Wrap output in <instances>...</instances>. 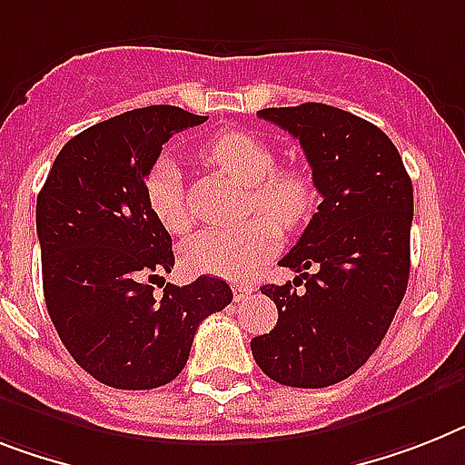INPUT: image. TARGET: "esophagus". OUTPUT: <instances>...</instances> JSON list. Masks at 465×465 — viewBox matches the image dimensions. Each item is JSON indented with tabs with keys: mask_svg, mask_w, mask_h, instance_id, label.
<instances>
[{
	"mask_svg": "<svg viewBox=\"0 0 465 465\" xmlns=\"http://www.w3.org/2000/svg\"><path fill=\"white\" fill-rule=\"evenodd\" d=\"M254 285L252 282H235L232 285V294H235V302H242V299H247L252 294Z\"/></svg>",
	"mask_w": 465,
	"mask_h": 465,
	"instance_id": "esophagus-1",
	"label": "esophagus"
}]
</instances>
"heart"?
Listing matches in <instances>:
<instances>
[{"instance_id":"heart-1","label":"heart","mask_w":465,"mask_h":465,"mask_svg":"<svg viewBox=\"0 0 465 465\" xmlns=\"http://www.w3.org/2000/svg\"><path fill=\"white\" fill-rule=\"evenodd\" d=\"M211 166L249 187V209L273 217L256 216L230 230H202L183 244V261L194 273L242 280L273 254L280 244V228L294 230L309 221L316 206V185L304 166H275L273 149L244 130H225L202 149ZM144 202L152 216L171 235L190 225L183 199L180 168L159 159L144 178Z\"/></svg>"}]
</instances>
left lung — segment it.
Masks as SVG:
<instances>
[{
	"mask_svg": "<svg viewBox=\"0 0 465 465\" xmlns=\"http://www.w3.org/2000/svg\"><path fill=\"white\" fill-rule=\"evenodd\" d=\"M259 118L297 137L323 199L280 259L297 278L261 287L278 323L252 340V354L280 385H335L371 359L404 299L411 178L392 140L349 111L309 102L261 109Z\"/></svg>",
	"mask_w": 465,
	"mask_h": 465,
	"instance_id": "left-lung-1",
	"label": "left lung"
}]
</instances>
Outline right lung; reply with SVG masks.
<instances>
[{"instance_id":"obj_1","label":"right lung","mask_w":465,"mask_h":465,"mask_svg":"<svg viewBox=\"0 0 465 465\" xmlns=\"http://www.w3.org/2000/svg\"><path fill=\"white\" fill-rule=\"evenodd\" d=\"M204 121L159 104L97 123L64 144L37 194L49 318L75 363L116 390L171 382L199 323L232 302L228 282L209 275L154 292L175 256L144 178L175 133Z\"/></svg>"}]
</instances>
